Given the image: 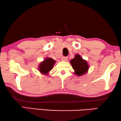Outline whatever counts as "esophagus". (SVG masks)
<instances>
[{
  "label": "esophagus",
  "mask_w": 121,
  "mask_h": 121,
  "mask_svg": "<svg viewBox=\"0 0 121 121\" xmlns=\"http://www.w3.org/2000/svg\"><path fill=\"white\" fill-rule=\"evenodd\" d=\"M67 59H68V57L67 56H63L62 58H61V60L62 61H66L67 60Z\"/></svg>",
  "instance_id": "1"
}]
</instances>
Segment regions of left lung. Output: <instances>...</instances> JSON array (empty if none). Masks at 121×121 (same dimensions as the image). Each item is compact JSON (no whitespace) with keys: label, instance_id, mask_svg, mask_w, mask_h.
Segmentation results:
<instances>
[{"label":"left lung","instance_id":"1","mask_svg":"<svg viewBox=\"0 0 121 121\" xmlns=\"http://www.w3.org/2000/svg\"><path fill=\"white\" fill-rule=\"evenodd\" d=\"M70 64L76 75L81 76L86 73L89 70V66L87 61L82 58L79 54H76L75 58L70 61Z\"/></svg>","mask_w":121,"mask_h":121}]
</instances>
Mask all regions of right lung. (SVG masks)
Wrapping results in <instances>:
<instances>
[{
	"label": "right lung",
	"mask_w": 121,
	"mask_h": 121,
	"mask_svg": "<svg viewBox=\"0 0 121 121\" xmlns=\"http://www.w3.org/2000/svg\"><path fill=\"white\" fill-rule=\"evenodd\" d=\"M56 61L52 58H46L43 61L41 62L38 66V70L39 72L43 75H47L52 70Z\"/></svg>",
	"instance_id": "right-lung-1"
}]
</instances>
